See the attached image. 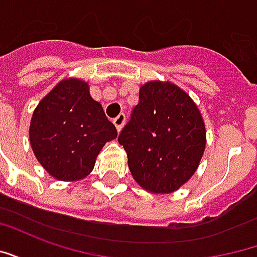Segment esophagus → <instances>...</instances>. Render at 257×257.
Returning a JSON list of instances; mask_svg holds the SVG:
<instances>
[{
  "instance_id": "1",
  "label": "esophagus",
  "mask_w": 257,
  "mask_h": 257,
  "mask_svg": "<svg viewBox=\"0 0 257 257\" xmlns=\"http://www.w3.org/2000/svg\"><path fill=\"white\" fill-rule=\"evenodd\" d=\"M112 122H114V125H115V128L118 131H121L123 125H125V122H126V115L123 112H121V114H118L117 117L112 119Z\"/></svg>"
}]
</instances>
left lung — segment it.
I'll return each mask as SVG.
<instances>
[{
	"mask_svg": "<svg viewBox=\"0 0 257 257\" xmlns=\"http://www.w3.org/2000/svg\"><path fill=\"white\" fill-rule=\"evenodd\" d=\"M128 167L140 187L173 193L194 175L206 145L198 107L172 82L150 81L118 136Z\"/></svg>",
	"mask_w": 257,
	"mask_h": 257,
	"instance_id": "left-lung-1",
	"label": "left lung"
}]
</instances>
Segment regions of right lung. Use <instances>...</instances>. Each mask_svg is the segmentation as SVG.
Masks as SVG:
<instances>
[{
    "label": "right lung",
    "mask_w": 257,
    "mask_h": 257,
    "mask_svg": "<svg viewBox=\"0 0 257 257\" xmlns=\"http://www.w3.org/2000/svg\"><path fill=\"white\" fill-rule=\"evenodd\" d=\"M30 145L51 176L73 182L88 176L97 154L117 129L82 79L60 81L33 112Z\"/></svg>",
    "instance_id": "right-lung-1"
}]
</instances>
